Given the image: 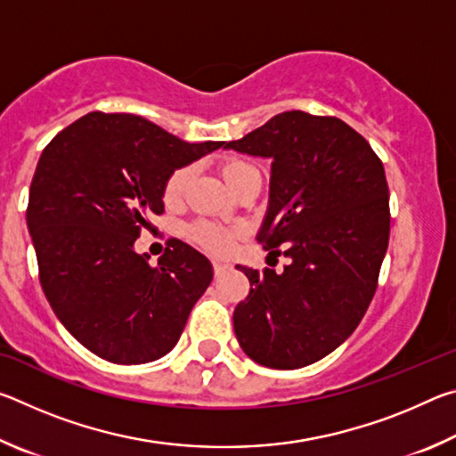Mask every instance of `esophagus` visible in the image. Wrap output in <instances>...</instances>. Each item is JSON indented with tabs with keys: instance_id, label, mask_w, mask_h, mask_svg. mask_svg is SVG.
Here are the masks:
<instances>
[{
	"instance_id": "obj_1",
	"label": "esophagus",
	"mask_w": 456,
	"mask_h": 456,
	"mask_svg": "<svg viewBox=\"0 0 456 456\" xmlns=\"http://www.w3.org/2000/svg\"><path fill=\"white\" fill-rule=\"evenodd\" d=\"M229 267H231V265L227 264V261H223V259H213V269H215V275H221V273H225Z\"/></svg>"
}]
</instances>
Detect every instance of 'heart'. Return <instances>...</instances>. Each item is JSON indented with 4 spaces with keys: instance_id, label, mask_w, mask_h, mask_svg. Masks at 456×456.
Masks as SVG:
<instances>
[{
    "instance_id": "1",
    "label": "heart",
    "mask_w": 456,
    "mask_h": 456,
    "mask_svg": "<svg viewBox=\"0 0 456 456\" xmlns=\"http://www.w3.org/2000/svg\"><path fill=\"white\" fill-rule=\"evenodd\" d=\"M219 173H221V179L225 181V184L231 191H235L239 184H243L247 179H251V176H259L256 168H253L249 163H245V160H237V159L225 160V163L221 165ZM191 176H192L191 167L176 168V171L168 176L165 183V191H163L167 203H176V200L183 197V192H184V189H187ZM191 239L207 251L223 253L231 247V241H233V233H231V231L225 227L211 225V223H199V225L191 229Z\"/></svg>"
}]
</instances>
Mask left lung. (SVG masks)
Instances as JSON below:
<instances>
[{"label":"left lung","instance_id":"obj_1","mask_svg":"<svg viewBox=\"0 0 456 456\" xmlns=\"http://www.w3.org/2000/svg\"><path fill=\"white\" fill-rule=\"evenodd\" d=\"M223 149L272 160L257 241L289 259L281 273L237 265L251 283L233 314L239 346L261 366H310L350 338L374 297L390 237L384 167L346 122L302 110Z\"/></svg>","mask_w":456,"mask_h":456}]
</instances>
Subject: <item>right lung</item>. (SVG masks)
I'll return each instance as SVG.
<instances>
[{"instance_id": "obj_1", "label": "right lung", "mask_w": 456, "mask_h": 456, "mask_svg": "<svg viewBox=\"0 0 456 456\" xmlns=\"http://www.w3.org/2000/svg\"><path fill=\"white\" fill-rule=\"evenodd\" d=\"M221 146L184 142L136 114L90 112L44 149L28 231L53 314L92 354L146 364L179 342L213 280L211 261L175 241L151 267L134 241L165 211L168 176Z\"/></svg>"}]
</instances>
